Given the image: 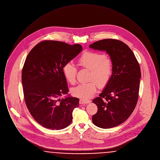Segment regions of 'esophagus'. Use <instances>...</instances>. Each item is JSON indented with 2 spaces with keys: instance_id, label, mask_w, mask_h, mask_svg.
I'll return each mask as SVG.
<instances>
[{
  "instance_id": "1",
  "label": "esophagus",
  "mask_w": 160,
  "mask_h": 160,
  "mask_svg": "<svg viewBox=\"0 0 160 160\" xmlns=\"http://www.w3.org/2000/svg\"><path fill=\"white\" fill-rule=\"evenodd\" d=\"M91 102V101L89 99H80L79 102L80 104H88Z\"/></svg>"
}]
</instances>
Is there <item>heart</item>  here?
Segmentation results:
<instances>
[{"label": "heart", "mask_w": 160, "mask_h": 160, "mask_svg": "<svg viewBox=\"0 0 160 160\" xmlns=\"http://www.w3.org/2000/svg\"><path fill=\"white\" fill-rule=\"evenodd\" d=\"M78 64L91 70L89 80L92 81L78 84L71 89V93L74 97L88 99L95 93L97 85L99 88H103L109 82L113 74V62L105 54L86 52L78 59ZM77 72L76 67L71 62L67 63L63 67L64 76L72 84L76 82Z\"/></svg>", "instance_id": "1"}]
</instances>
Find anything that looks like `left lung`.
<instances>
[{"label": "left lung", "mask_w": 160, "mask_h": 160, "mask_svg": "<svg viewBox=\"0 0 160 160\" xmlns=\"http://www.w3.org/2000/svg\"><path fill=\"white\" fill-rule=\"evenodd\" d=\"M106 51L113 62V74L99 97L92 102L98 112L92 119L94 125L107 129L125 122L137 104L141 78L140 68L128 46L114 39H105L89 45Z\"/></svg>", "instance_id": "1"}]
</instances>
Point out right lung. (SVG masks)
Listing matches in <instances>:
<instances>
[{"label":"right lung","instance_id":"1","mask_svg":"<svg viewBox=\"0 0 160 160\" xmlns=\"http://www.w3.org/2000/svg\"><path fill=\"white\" fill-rule=\"evenodd\" d=\"M80 44L43 41L28 54L22 69L26 106L34 119L48 129H62L71 124L79 99L68 94L63 67L82 51Z\"/></svg>","mask_w":160,"mask_h":160}]
</instances>
